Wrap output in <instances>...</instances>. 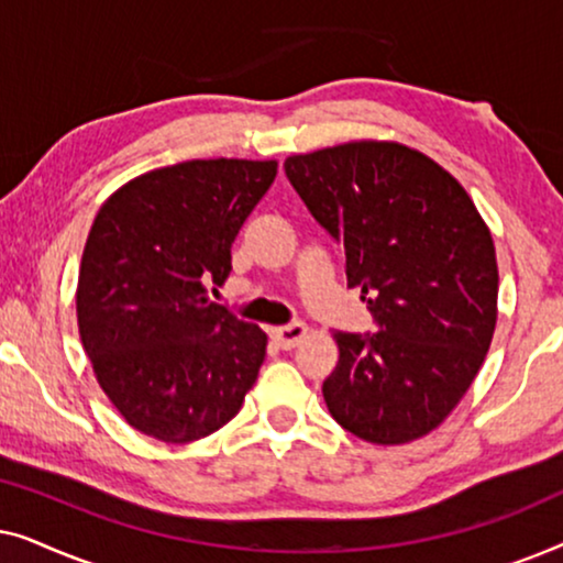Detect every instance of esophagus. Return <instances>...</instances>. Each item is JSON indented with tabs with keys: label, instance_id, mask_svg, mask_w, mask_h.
<instances>
[{
	"label": "esophagus",
	"instance_id": "obj_1",
	"mask_svg": "<svg viewBox=\"0 0 563 563\" xmlns=\"http://www.w3.org/2000/svg\"><path fill=\"white\" fill-rule=\"evenodd\" d=\"M307 330H310V328H307L305 322H291V325L274 328L272 330V338L276 341V345H279V349L291 351L307 335Z\"/></svg>",
	"mask_w": 563,
	"mask_h": 563
}]
</instances>
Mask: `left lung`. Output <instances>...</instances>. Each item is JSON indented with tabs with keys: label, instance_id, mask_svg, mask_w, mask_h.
<instances>
[{
	"label": "left lung",
	"instance_id": "8db88e82",
	"mask_svg": "<svg viewBox=\"0 0 563 563\" xmlns=\"http://www.w3.org/2000/svg\"><path fill=\"white\" fill-rule=\"evenodd\" d=\"M312 218L343 243L376 333H338L322 397L376 445L428 435L479 374L497 325V256L466 189L426 153L351 141L284 161Z\"/></svg>",
	"mask_w": 563,
	"mask_h": 563
}]
</instances>
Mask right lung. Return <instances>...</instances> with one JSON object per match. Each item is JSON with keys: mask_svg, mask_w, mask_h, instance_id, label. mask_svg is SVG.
<instances>
[{"mask_svg": "<svg viewBox=\"0 0 563 563\" xmlns=\"http://www.w3.org/2000/svg\"><path fill=\"white\" fill-rule=\"evenodd\" d=\"M276 161L210 158L153 168L99 207L84 245L76 318L118 412L164 443L214 433L241 410L266 333L207 297L230 274L238 230Z\"/></svg>", "mask_w": 563, "mask_h": 563, "instance_id": "obj_1", "label": "right lung"}]
</instances>
